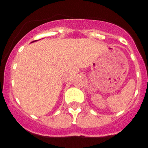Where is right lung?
Instances as JSON below:
<instances>
[{
  "label": "right lung",
  "mask_w": 148,
  "mask_h": 148,
  "mask_svg": "<svg viewBox=\"0 0 148 148\" xmlns=\"http://www.w3.org/2000/svg\"><path fill=\"white\" fill-rule=\"evenodd\" d=\"M34 41H35V40H34ZM34 41H32V42H34Z\"/></svg>",
  "instance_id": "right-lung-1"
}]
</instances>
